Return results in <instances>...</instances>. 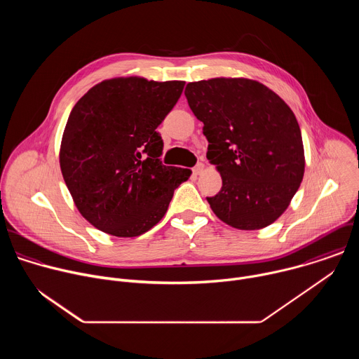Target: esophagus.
<instances>
[{
	"label": "esophagus",
	"instance_id": "obj_1",
	"mask_svg": "<svg viewBox=\"0 0 359 359\" xmlns=\"http://www.w3.org/2000/svg\"><path fill=\"white\" fill-rule=\"evenodd\" d=\"M203 168H204L203 163H197V165L193 168V175H196V176L200 175V173L203 172Z\"/></svg>",
	"mask_w": 359,
	"mask_h": 359
}]
</instances>
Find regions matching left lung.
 <instances>
[{
  "mask_svg": "<svg viewBox=\"0 0 359 359\" xmlns=\"http://www.w3.org/2000/svg\"><path fill=\"white\" fill-rule=\"evenodd\" d=\"M184 95L209 140L208 159L222 190L208 197L215 215L238 230L274 223L297 193L305 168L301 130L285 102L247 78L190 82Z\"/></svg>",
  "mask_w": 359,
  "mask_h": 359,
  "instance_id": "left-lung-1",
  "label": "left lung"
}]
</instances>
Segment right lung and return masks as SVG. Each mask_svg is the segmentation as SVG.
<instances>
[{"instance_id": "1", "label": "right lung", "mask_w": 359, "mask_h": 359, "mask_svg": "<svg viewBox=\"0 0 359 359\" xmlns=\"http://www.w3.org/2000/svg\"><path fill=\"white\" fill-rule=\"evenodd\" d=\"M183 81L114 78L90 88L68 118L60 165L79 213L97 230L136 237L158 224L191 170L161 162L156 128Z\"/></svg>"}]
</instances>
